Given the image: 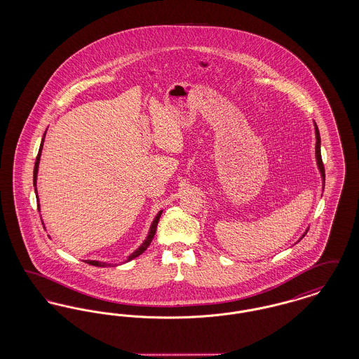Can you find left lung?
Returning a JSON list of instances; mask_svg holds the SVG:
<instances>
[{"label":"left lung","instance_id":"8db88e82","mask_svg":"<svg viewBox=\"0 0 359 359\" xmlns=\"http://www.w3.org/2000/svg\"><path fill=\"white\" fill-rule=\"evenodd\" d=\"M315 132H316V160H318V167H319L320 173H322L323 182H325V165H323V160H322V154H320V135H319V129H318L316 123H315ZM306 234H307V233H306ZM306 234H304V236H306ZM304 236H303V237H304ZM303 237H302V238H303Z\"/></svg>","mask_w":359,"mask_h":359}]
</instances>
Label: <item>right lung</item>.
I'll return each instance as SVG.
<instances>
[{
    "label": "right lung",
    "instance_id": "obj_1",
    "mask_svg": "<svg viewBox=\"0 0 359 359\" xmlns=\"http://www.w3.org/2000/svg\"><path fill=\"white\" fill-rule=\"evenodd\" d=\"M46 136V135H44ZM43 142H44V138H43V141H41V145H40V149H39V154H37V157H36V163H34V186L36 187V177H37V167H39V161H40V154H41V148H43ZM34 191H36V188H34ZM161 212L163 211H160L157 215H156V218H154V222H152V226H151V230H149V234H148V237L147 239L144 241V243L137 249L135 253H132L129 258H128V261H130V259H133V258H136V257L140 256V255H142L145 250H147V248L151 245V242H152V239L154 237V233H156V229H157V223H158V219H160V217H161ZM87 264H90V265H94V266H107L109 264H106V262H100V261H86Z\"/></svg>",
    "mask_w": 359,
    "mask_h": 359
}]
</instances>
